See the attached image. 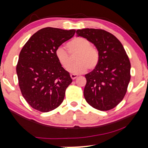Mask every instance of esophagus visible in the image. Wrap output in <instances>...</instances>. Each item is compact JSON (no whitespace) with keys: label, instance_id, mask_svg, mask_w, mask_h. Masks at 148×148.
<instances>
[{"label":"esophagus","instance_id":"esophagus-1","mask_svg":"<svg viewBox=\"0 0 148 148\" xmlns=\"http://www.w3.org/2000/svg\"><path fill=\"white\" fill-rule=\"evenodd\" d=\"M70 76H71V78H72V79L74 80V79H76V78L78 77V75H77V74H71Z\"/></svg>","mask_w":148,"mask_h":148}]
</instances>
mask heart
Wrapping results in <instances>:
<instances>
[{
	"instance_id": "heart-1",
	"label": "heart",
	"mask_w": 148,
	"mask_h": 148,
	"mask_svg": "<svg viewBox=\"0 0 148 148\" xmlns=\"http://www.w3.org/2000/svg\"><path fill=\"white\" fill-rule=\"evenodd\" d=\"M67 48L71 54H77L75 60L76 62L69 67L68 71L72 74H81L86 72L88 68L93 70L97 67L100 55L97 48L92 46L90 41L85 37H79L73 39L67 43ZM63 47H58L55 51L56 57L62 67L67 69L71 63L70 54Z\"/></svg>"
}]
</instances>
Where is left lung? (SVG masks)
<instances>
[{
	"label": "left lung",
	"mask_w": 148,
	"mask_h": 148,
	"mask_svg": "<svg viewBox=\"0 0 148 148\" xmlns=\"http://www.w3.org/2000/svg\"><path fill=\"white\" fill-rule=\"evenodd\" d=\"M76 35L94 44L100 55L97 67L85 75V99L99 111L113 109L123 99L130 81L128 56L118 39L106 30L85 28L76 30Z\"/></svg>",
	"instance_id": "obj_1"
}]
</instances>
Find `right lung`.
<instances>
[{
	"label": "right lung",
	"mask_w": 148,
	"mask_h": 148,
	"mask_svg": "<svg viewBox=\"0 0 148 148\" xmlns=\"http://www.w3.org/2000/svg\"><path fill=\"white\" fill-rule=\"evenodd\" d=\"M75 32L51 27L42 28L22 48L16 64L18 86L23 98L34 109L49 112L63 101L72 79L59 63L55 51Z\"/></svg>",
	"instance_id": "add662e5"
}]
</instances>
